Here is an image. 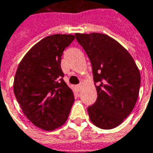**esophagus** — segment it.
<instances>
[{
	"label": "esophagus",
	"instance_id": "1",
	"mask_svg": "<svg viewBox=\"0 0 153 153\" xmlns=\"http://www.w3.org/2000/svg\"><path fill=\"white\" fill-rule=\"evenodd\" d=\"M81 86H82V85L81 84H79V85H77V90H78V91H79V90H80V88H81Z\"/></svg>",
	"mask_w": 153,
	"mask_h": 153
}]
</instances>
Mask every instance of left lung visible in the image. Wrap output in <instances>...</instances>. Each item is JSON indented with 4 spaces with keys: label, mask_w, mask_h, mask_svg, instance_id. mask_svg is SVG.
Returning a JSON list of instances; mask_svg holds the SVG:
<instances>
[{
    "label": "left lung",
    "mask_w": 153,
    "mask_h": 153,
    "mask_svg": "<svg viewBox=\"0 0 153 153\" xmlns=\"http://www.w3.org/2000/svg\"><path fill=\"white\" fill-rule=\"evenodd\" d=\"M91 62L97 99L87 111L98 128H116L132 112L140 86V74L123 45L107 34H75Z\"/></svg>",
    "instance_id": "8db88e82"
}]
</instances>
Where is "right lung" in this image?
Masks as SVG:
<instances>
[{"instance_id":"1","label":"right lung","mask_w":153,"mask_h":153,"mask_svg":"<svg viewBox=\"0 0 153 153\" xmlns=\"http://www.w3.org/2000/svg\"><path fill=\"white\" fill-rule=\"evenodd\" d=\"M73 34L47 36L26 53L14 77L13 91L24 114L44 130H54L67 121L74 102L63 80L61 59Z\"/></svg>"}]
</instances>
